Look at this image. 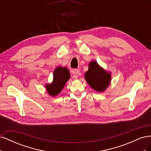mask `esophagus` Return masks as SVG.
I'll list each match as a JSON object with an SVG mask.
<instances>
[{
  "label": "esophagus",
  "mask_w": 151,
  "mask_h": 151,
  "mask_svg": "<svg viewBox=\"0 0 151 151\" xmlns=\"http://www.w3.org/2000/svg\"><path fill=\"white\" fill-rule=\"evenodd\" d=\"M72 74H73V77L75 79H77V77H79L81 75V73L79 70L78 69H74L72 70Z\"/></svg>",
  "instance_id": "34e87169"
}]
</instances>
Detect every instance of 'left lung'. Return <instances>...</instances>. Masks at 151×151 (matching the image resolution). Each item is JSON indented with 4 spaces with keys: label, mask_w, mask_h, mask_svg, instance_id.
I'll return each mask as SVG.
<instances>
[{
    "label": "left lung",
    "mask_w": 151,
    "mask_h": 151,
    "mask_svg": "<svg viewBox=\"0 0 151 151\" xmlns=\"http://www.w3.org/2000/svg\"><path fill=\"white\" fill-rule=\"evenodd\" d=\"M84 77L91 88L99 93L106 90L111 80V72L104 70L94 60L89 63L88 70L86 72Z\"/></svg>",
    "instance_id": "8db88e82"
}]
</instances>
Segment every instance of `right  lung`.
Wrapping results in <instances>:
<instances>
[{"mask_svg":"<svg viewBox=\"0 0 151 151\" xmlns=\"http://www.w3.org/2000/svg\"><path fill=\"white\" fill-rule=\"evenodd\" d=\"M53 81L50 84H45V89L48 94L55 97L60 93L70 78V74L65 67L59 66L54 70Z\"/></svg>","mask_w":151,"mask_h":151,"instance_id":"obj_1","label":"right lung"}]
</instances>
